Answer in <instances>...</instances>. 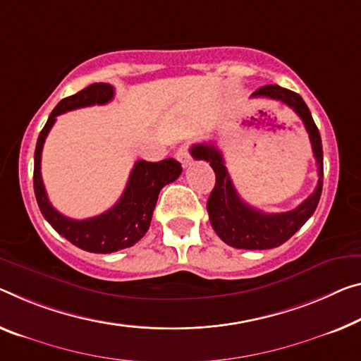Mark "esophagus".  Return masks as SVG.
I'll return each instance as SVG.
<instances>
[{
    "label": "esophagus",
    "instance_id": "esophagus-1",
    "mask_svg": "<svg viewBox=\"0 0 361 361\" xmlns=\"http://www.w3.org/2000/svg\"><path fill=\"white\" fill-rule=\"evenodd\" d=\"M176 157H177V159H179V161L182 163V166H184V168H187V166H190L192 158H190V152H188V147H187V145L180 147L179 149H177Z\"/></svg>",
    "mask_w": 361,
    "mask_h": 361
}]
</instances>
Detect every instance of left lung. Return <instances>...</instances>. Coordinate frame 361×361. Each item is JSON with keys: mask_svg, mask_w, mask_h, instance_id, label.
I'll return each mask as SVG.
<instances>
[{"mask_svg": "<svg viewBox=\"0 0 361 361\" xmlns=\"http://www.w3.org/2000/svg\"><path fill=\"white\" fill-rule=\"evenodd\" d=\"M252 97H264L287 104L303 121L305 129L312 142L313 154L318 164V185L307 200L297 208L286 213H263L243 202L238 195L231 176L227 173L223 153L214 143H197L192 147V157L204 159L216 174L214 188L209 193L207 209L216 234L227 245L243 250H268L279 247L300 229L312 218L318 207L323 190V145L318 127L303 98L298 93L279 85H264L258 88Z\"/></svg>", "mask_w": 361, "mask_h": 361, "instance_id": "obj_1", "label": "left lung"}]
</instances>
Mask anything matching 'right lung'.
Returning <instances> with one entry per match:
<instances>
[{
    "label": "right lung",
    "mask_w": 361,
    "mask_h": 361,
    "mask_svg": "<svg viewBox=\"0 0 361 361\" xmlns=\"http://www.w3.org/2000/svg\"><path fill=\"white\" fill-rule=\"evenodd\" d=\"M114 88L109 84H92L75 95L61 99L38 135L33 164V190L38 208L54 231L71 243L90 253H113L129 248L147 234L152 223L158 195L166 184L174 182L182 173V166L174 158L158 163L137 161L127 180L119 202L108 212L88 219H71L53 208L42 180V149L48 132L56 123V116L77 108L104 104L113 99Z\"/></svg>",
    "instance_id": "1"
}]
</instances>
